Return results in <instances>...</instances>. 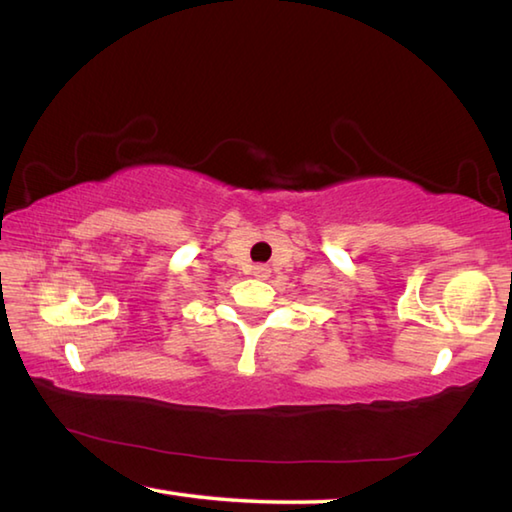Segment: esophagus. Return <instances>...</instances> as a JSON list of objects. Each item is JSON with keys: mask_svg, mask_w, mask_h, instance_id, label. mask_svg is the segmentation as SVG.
Here are the masks:
<instances>
[{"mask_svg": "<svg viewBox=\"0 0 512 512\" xmlns=\"http://www.w3.org/2000/svg\"><path fill=\"white\" fill-rule=\"evenodd\" d=\"M253 275L259 277V280H266V277L271 275V268H268L266 264H255L253 266Z\"/></svg>", "mask_w": 512, "mask_h": 512, "instance_id": "esophagus-1", "label": "esophagus"}]
</instances>
